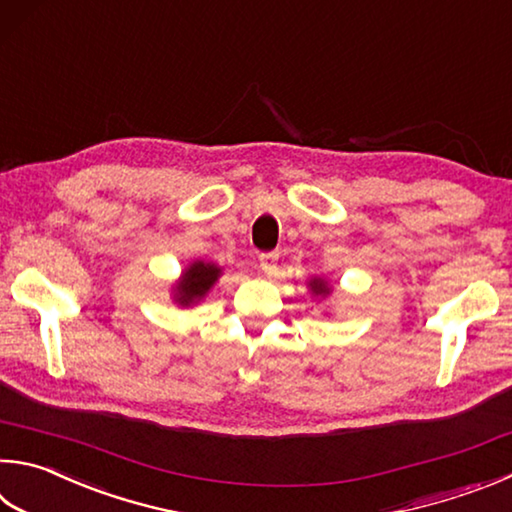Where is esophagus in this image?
Returning a JSON list of instances; mask_svg holds the SVG:
<instances>
[{"label": "esophagus", "instance_id": "obj_1", "mask_svg": "<svg viewBox=\"0 0 512 512\" xmlns=\"http://www.w3.org/2000/svg\"><path fill=\"white\" fill-rule=\"evenodd\" d=\"M277 253H262L259 255V268H262V271L271 277V275H275V271H277Z\"/></svg>", "mask_w": 512, "mask_h": 512}]
</instances>
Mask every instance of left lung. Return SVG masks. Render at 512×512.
<instances>
[{
    "label": "left lung",
    "instance_id": "obj_1",
    "mask_svg": "<svg viewBox=\"0 0 512 512\" xmlns=\"http://www.w3.org/2000/svg\"><path fill=\"white\" fill-rule=\"evenodd\" d=\"M309 286H311V291H313L315 295H327V293H329L327 282L320 280V277H313V280L309 282Z\"/></svg>",
    "mask_w": 512,
    "mask_h": 512
}]
</instances>
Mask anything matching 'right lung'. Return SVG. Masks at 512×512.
Returning a JSON list of instances; mask_svg holds the SVG:
<instances>
[{"mask_svg":"<svg viewBox=\"0 0 512 512\" xmlns=\"http://www.w3.org/2000/svg\"><path fill=\"white\" fill-rule=\"evenodd\" d=\"M221 268L217 264L194 262L185 268L181 280L174 286V300L181 306H190L206 295L212 284L219 280Z\"/></svg>","mask_w":512,"mask_h":512,"instance_id":"right-lung-1","label":"right lung"}]
</instances>
